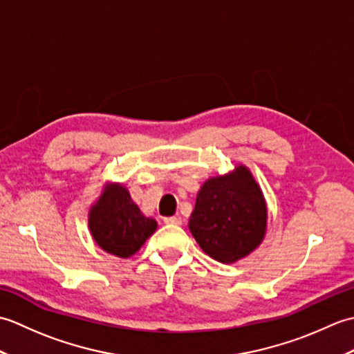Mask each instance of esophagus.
<instances>
[{
	"mask_svg": "<svg viewBox=\"0 0 354 354\" xmlns=\"http://www.w3.org/2000/svg\"><path fill=\"white\" fill-rule=\"evenodd\" d=\"M164 222L167 225H183L181 216H171V217H164Z\"/></svg>",
	"mask_w": 354,
	"mask_h": 354,
	"instance_id": "esophagus-1",
	"label": "esophagus"
}]
</instances>
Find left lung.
<instances>
[{
    "mask_svg": "<svg viewBox=\"0 0 354 354\" xmlns=\"http://www.w3.org/2000/svg\"><path fill=\"white\" fill-rule=\"evenodd\" d=\"M189 230L202 251L225 265L245 259L261 245L268 230V205L245 164L201 185Z\"/></svg>",
    "mask_w": 354,
    "mask_h": 354,
    "instance_id": "obj_1",
    "label": "left lung"
}]
</instances>
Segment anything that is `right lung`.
<instances>
[{
	"mask_svg": "<svg viewBox=\"0 0 354 354\" xmlns=\"http://www.w3.org/2000/svg\"><path fill=\"white\" fill-rule=\"evenodd\" d=\"M88 228L103 251L129 259L153 234L158 223L141 213L122 183H106L89 207Z\"/></svg>",
	"mask_w": 354,
	"mask_h": 354,
	"instance_id": "add662e5",
	"label": "right lung"
}]
</instances>
